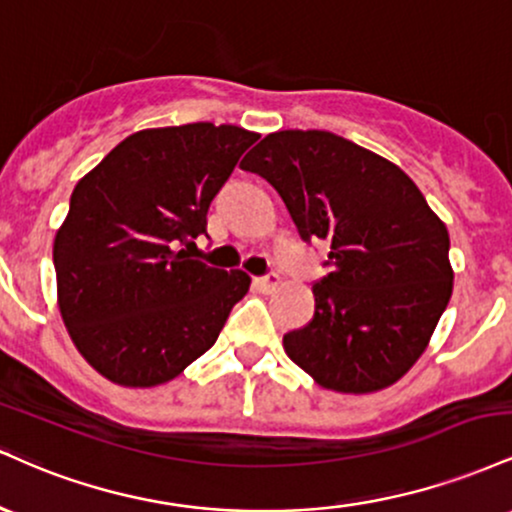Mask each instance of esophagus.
<instances>
[{
  "instance_id": "34e87169",
  "label": "esophagus",
  "mask_w": 512,
  "mask_h": 512,
  "mask_svg": "<svg viewBox=\"0 0 512 512\" xmlns=\"http://www.w3.org/2000/svg\"><path fill=\"white\" fill-rule=\"evenodd\" d=\"M257 289H260L262 293H272L276 291V286H279V274H267V276H260V279H255Z\"/></svg>"
}]
</instances>
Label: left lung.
<instances>
[{"label": "left lung", "mask_w": 512, "mask_h": 512, "mask_svg": "<svg viewBox=\"0 0 512 512\" xmlns=\"http://www.w3.org/2000/svg\"><path fill=\"white\" fill-rule=\"evenodd\" d=\"M240 168L279 192L303 240L330 243L313 320L284 334L291 361L334 392L397 383L452 296L448 228L414 180L322 129L267 134Z\"/></svg>", "instance_id": "8db88e82"}]
</instances>
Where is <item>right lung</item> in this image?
<instances>
[{
  "label": "right lung",
  "mask_w": 512,
  "mask_h": 512,
  "mask_svg": "<svg viewBox=\"0 0 512 512\" xmlns=\"http://www.w3.org/2000/svg\"><path fill=\"white\" fill-rule=\"evenodd\" d=\"M257 139L211 122L142 129L76 182L52 248L57 303L79 354L108 380H173L248 293L243 269L178 248L207 233L211 199Z\"/></svg>",
  "instance_id": "right-lung-1"
}]
</instances>
